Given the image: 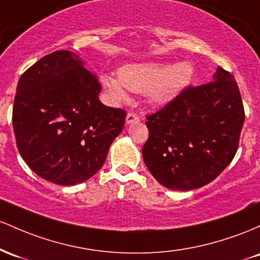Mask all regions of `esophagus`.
Listing matches in <instances>:
<instances>
[{"label": "esophagus", "instance_id": "esophagus-1", "mask_svg": "<svg viewBox=\"0 0 260 260\" xmlns=\"http://www.w3.org/2000/svg\"><path fill=\"white\" fill-rule=\"evenodd\" d=\"M139 121V116L135 114V113H127L126 115V119H125V122H126V125H130V124H134V122Z\"/></svg>", "mask_w": 260, "mask_h": 260}]
</instances>
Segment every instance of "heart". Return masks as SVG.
<instances>
[{"label": "heart", "mask_w": 260, "mask_h": 260, "mask_svg": "<svg viewBox=\"0 0 260 260\" xmlns=\"http://www.w3.org/2000/svg\"><path fill=\"white\" fill-rule=\"evenodd\" d=\"M194 66L188 61L169 65L166 62L127 63L120 67L118 76L104 74L102 83L115 102L127 98L126 88L145 93L151 107H165L173 102L191 82Z\"/></svg>", "instance_id": "heart-1"}]
</instances>
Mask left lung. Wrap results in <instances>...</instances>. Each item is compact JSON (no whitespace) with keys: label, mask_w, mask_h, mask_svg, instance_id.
Here are the masks:
<instances>
[{"label":"left lung","mask_w":260,"mask_h":260,"mask_svg":"<svg viewBox=\"0 0 260 260\" xmlns=\"http://www.w3.org/2000/svg\"><path fill=\"white\" fill-rule=\"evenodd\" d=\"M243 122L235 77L218 67L212 82L189 87L148 116L150 135L142 148L146 167L168 189L201 188L231 163Z\"/></svg>","instance_id":"obj_1"}]
</instances>
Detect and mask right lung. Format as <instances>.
I'll return each mask as SVG.
<instances>
[{
	"mask_svg": "<svg viewBox=\"0 0 260 260\" xmlns=\"http://www.w3.org/2000/svg\"><path fill=\"white\" fill-rule=\"evenodd\" d=\"M97 75L72 51L46 55L20 76L13 104L17 147L29 168L59 185L94 176L126 113L99 101Z\"/></svg>",
	"mask_w": 260,
	"mask_h": 260,
	"instance_id": "add662e5",
	"label": "right lung"
}]
</instances>
